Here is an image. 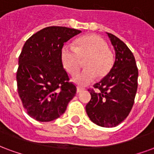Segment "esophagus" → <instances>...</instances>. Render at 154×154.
Wrapping results in <instances>:
<instances>
[{
  "mask_svg": "<svg viewBox=\"0 0 154 154\" xmlns=\"http://www.w3.org/2000/svg\"><path fill=\"white\" fill-rule=\"evenodd\" d=\"M85 90V88H82V87H77V93H80V92H82V91Z\"/></svg>",
  "mask_w": 154,
  "mask_h": 154,
  "instance_id": "esophagus-1",
  "label": "esophagus"
}]
</instances>
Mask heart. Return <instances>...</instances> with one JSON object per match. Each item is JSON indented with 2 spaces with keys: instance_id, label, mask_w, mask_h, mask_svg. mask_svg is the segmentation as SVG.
I'll return each mask as SVG.
<instances>
[{
  "instance_id": "b5f03b06",
  "label": "heart",
  "mask_w": 154,
  "mask_h": 154,
  "mask_svg": "<svg viewBox=\"0 0 154 154\" xmlns=\"http://www.w3.org/2000/svg\"><path fill=\"white\" fill-rule=\"evenodd\" d=\"M60 58L64 68L70 75H75L81 68L85 60L86 67L77 74L73 81L79 85H87L98 76L108 75L114 64V57L106 40L97 34H88L78 38L75 48L65 45L61 49Z\"/></svg>"
}]
</instances>
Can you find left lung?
Returning a JSON list of instances; mask_svg holds the SVG:
<instances>
[{
  "instance_id": "8db88e82",
  "label": "left lung",
  "mask_w": 154,
  "mask_h": 154,
  "mask_svg": "<svg viewBox=\"0 0 154 154\" xmlns=\"http://www.w3.org/2000/svg\"><path fill=\"white\" fill-rule=\"evenodd\" d=\"M116 53L115 62L108 75L94 85L86 112L94 124L114 127L131 112L138 88V68L133 53L124 42L106 32Z\"/></svg>"
}]
</instances>
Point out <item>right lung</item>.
<instances>
[{
	"label": "right lung",
	"instance_id": "1",
	"mask_svg": "<svg viewBox=\"0 0 154 154\" xmlns=\"http://www.w3.org/2000/svg\"><path fill=\"white\" fill-rule=\"evenodd\" d=\"M81 31L51 26L37 32L24 43L16 74L18 94L24 110L42 122L60 117L75 96L60 58L64 43Z\"/></svg>",
	"mask_w": 154,
	"mask_h": 154
}]
</instances>
